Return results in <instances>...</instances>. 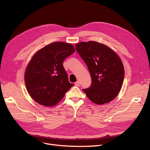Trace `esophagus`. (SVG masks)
<instances>
[{
  "label": "esophagus",
  "instance_id": "34e87169",
  "mask_svg": "<svg viewBox=\"0 0 150 150\" xmlns=\"http://www.w3.org/2000/svg\"><path fill=\"white\" fill-rule=\"evenodd\" d=\"M75 85L76 86H79V85H80V82L79 81H77L75 83Z\"/></svg>",
  "mask_w": 150,
  "mask_h": 150
}]
</instances>
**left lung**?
I'll return each instance as SVG.
<instances>
[{
  "mask_svg": "<svg viewBox=\"0 0 150 150\" xmlns=\"http://www.w3.org/2000/svg\"><path fill=\"white\" fill-rule=\"evenodd\" d=\"M76 49L91 77L90 87L83 89L86 96L97 104L111 101L120 91L125 78L119 56L110 47L95 41L76 44Z\"/></svg>",
  "mask_w": 150,
  "mask_h": 150,
  "instance_id": "1",
  "label": "left lung"
}]
</instances>
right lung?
<instances>
[{"label": "right lung", "instance_id": "obj_1", "mask_svg": "<svg viewBox=\"0 0 150 150\" xmlns=\"http://www.w3.org/2000/svg\"><path fill=\"white\" fill-rule=\"evenodd\" d=\"M74 51L71 44L55 42L34 54L26 68L25 83L35 101L43 106H53L73 86L68 81L63 62Z\"/></svg>", "mask_w": 150, "mask_h": 150}]
</instances>
